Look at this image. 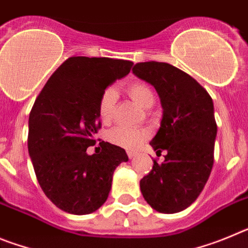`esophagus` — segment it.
Returning <instances> with one entry per match:
<instances>
[{"instance_id":"1","label":"esophagus","mask_w":248,"mask_h":248,"mask_svg":"<svg viewBox=\"0 0 248 248\" xmlns=\"http://www.w3.org/2000/svg\"><path fill=\"white\" fill-rule=\"evenodd\" d=\"M126 154H128L129 159H131V157H134V156H135V154H137V153H135V151L128 150V151H126Z\"/></svg>"}]
</instances>
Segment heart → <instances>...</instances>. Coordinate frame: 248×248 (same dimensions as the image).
Here are the masks:
<instances>
[{"instance_id": "b5f03b06", "label": "heart", "mask_w": 248, "mask_h": 248, "mask_svg": "<svg viewBox=\"0 0 248 248\" xmlns=\"http://www.w3.org/2000/svg\"><path fill=\"white\" fill-rule=\"evenodd\" d=\"M126 93L143 108H150L154 104V91L145 82H133L126 85ZM117 102V92L109 87L100 94L98 100V115L103 123L110 122ZM148 133L143 129H133L126 126H115L108 133V140L111 144L124 149H135L143 143Z\"/></svg>"}]
</instances>
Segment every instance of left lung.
<instances>
[{
    "label": "left lung",
    "instance_id": "1",
    "mask_svg": "<svg viewBox=\"0 0 248 248\" xmlns=\"http://www.w3.org/2000/svg\"><path fill=\"white\" fill-rule=\"evenodd\" d=\"M133 73L159 94L163 119L150 144L156 153H168L164 163L154 160L140 190L156 211L180 212L198 199L212 170L217 134L214 103L198 80L169 63H137Z\"/></svg>",
    "mask_w": 248,
    "mask_h": 248
}]
</instances>
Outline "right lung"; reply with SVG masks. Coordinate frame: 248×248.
Wrapping results in <instances>:
<instances>
[{
    "mask_svg": "<svg viewBox=\"0 0 248 248\" xmlns=\"http://www.w3.org/2000/svg\"><path fill=\"white\" fill-rule=\"evenodd\" d=\"M124 59L71 57L57 68L36 98L28 120V153L39 186L58 209L73 215L98 210L108 199L114 170L128 161L120 146L100 141V94L130 72Z\"/></svg>",
    "mask_w": 248,
    "mask_h": 248,
    "instance_id": "add662e5",
    "label": "right lung"
}]
</instances>
